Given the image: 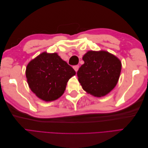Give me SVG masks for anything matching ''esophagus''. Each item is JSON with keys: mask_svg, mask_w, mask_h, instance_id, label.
I'll return each mask as SVG.
<instances>
[{"mask_svg": "<svg viewBox=\"0 0 148 148\" xmlns=\"http://www.w3.org/2000/svg\"><path fill=\"white\" fill-rule=\"evenodd\" d=\"M73 68L75 70V71H77L79 69V65H75L73 66Z\"/></svg>", "mask_w": 148, "mask_h": 148, "instance_id": "34e87169", "label": "esophagus"}]
</instances>
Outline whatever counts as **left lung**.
<instances>
[{"mask_svg": "<svg viewBox=\"0 0 148 148\" xmlns=\"http://www.w3.org/2000/svg\"><path fill=\"white\" fill-rule=\"evenodd\" d=\"M84 64L77 71L85 91L96 97L106 96L115 88L122 69L120 60L109 52L89 51L83 56Z\"/></svg>", "mask_w": 148, "mask_h": 148, "instance_id": "8db88e82", "label": "left lung"}]
</instances>
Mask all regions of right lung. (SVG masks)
<instances>
[{
  "mask_svg": "<svg viewBox=\"0 0 148 148\" xmlns=\"http://www.w3.org/2000/svg\"><path fill=\"white\" fill-rule=\"evenodd\" d=\"M75 74L72 67L57 53L46 52L29 62L26 69L31 90L39 99L47 102L61 97L67 82Z\"/></svg>",
  "mask_w": 148,
  "mask_h": 148,
  "instance_id": "1",
  "label": "right lung"
}]
</instances>
